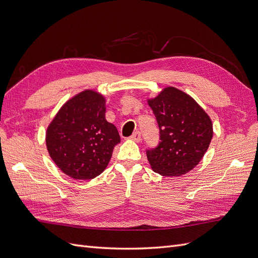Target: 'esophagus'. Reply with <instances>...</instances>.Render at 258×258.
<instances>
[{"label": "esophagus", "instance_id": "obj_1", "mask_svg": "<svg viewBox=\"0 0 258 258\" xmlns=\"http://www.w3.org/2000/svg\"><path fill=\"white\" fill-rule=\"evenodd\" d=\"M130 139L135 142H140V141H141V132L136 131L135 134L130 137Z\"/></svg>", "mask_w": 258, "mask_h": 258}]
</instances>
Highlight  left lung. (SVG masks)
I'll use <instances>...</instances> for the list:
<instances>
[{"label": "left lung", "instance_id": "obj_1", "mask_svg": "<svg viewBox=\"0 0 258 258\" xmlns=\"http://www.w3.org/2000/svg\"><path fill=\"white\" fill-rule=\"evenodd\" d=\"M159 127L160 142L146 151L154 172L179 176L189 172L204 157L213 137L209 115L187 93L167 87L148 99Z\"/></svg>", "mask_w": 258, "mask_h": 258}]
</instances>
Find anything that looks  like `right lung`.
<instances>
[{
  "label": "right lung",
  "instance_id": "1",
  "mask_svg": "<svg viewBox=\"0 0 258 258\" xmlns=\"http://www.w3.org/2000/svg\"><path fill=\"white\" fill-rule=\"evenodd\" d=\"M120 142L105 119V99L85 90L62 105L46 131V146L57 167L70 177L91 179L101 174Z\"/></svg>",
  "mask_w": 258,
  "mask_h": 258
}]
</instances>
